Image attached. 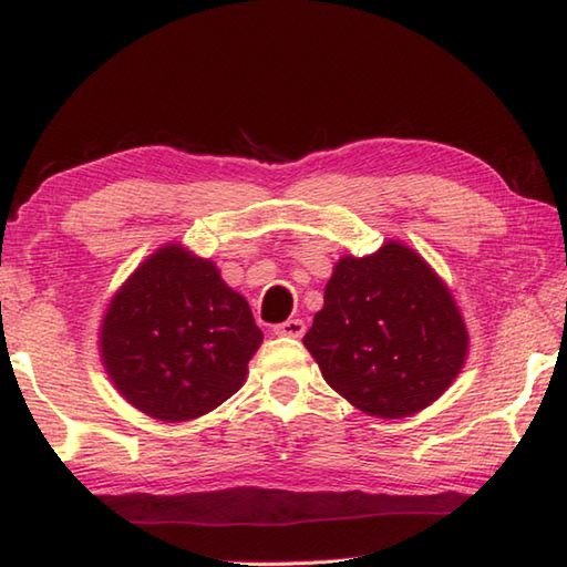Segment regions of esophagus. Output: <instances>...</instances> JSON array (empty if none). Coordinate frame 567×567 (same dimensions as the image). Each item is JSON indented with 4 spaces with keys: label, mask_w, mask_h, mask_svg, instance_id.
<instances>
[{
    "label": "esophagus",
    "mask_w": 567,
    "mask_h": 567,
    "mask_svg": "<svg viewBox=\"0 0 567 567\" xmlns=\"http://www.w3.org/2000/svg\"><path fill=\"white\" fill-rule=\"evenodd\" d=\"M305 331H307V323L302 319H287L272 329L275 336H290V339H302Z\"/></svg>",
    "instance_id": "obj_1"
}]
</instances>
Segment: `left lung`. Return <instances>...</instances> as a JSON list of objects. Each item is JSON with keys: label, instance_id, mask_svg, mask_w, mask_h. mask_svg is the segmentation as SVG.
I'll return each mask as SVG.
<instances>
[{"label": "left lung", "instance_id": "obj_1", "mask_svg": "<svg viewBox=\"0 0 567 567\" xmlns=\"http://www.w3.org/2000/svg\"><path fill=\"white\" fill-rule=\"evenodd\" d=\"M305 346L323 380L360 412L402 419L451 388L467 329L426 260L388 240L372 256L336 262Z\"/></svg>", "mask_w": 567, "mask_h": 567}]
</instances>
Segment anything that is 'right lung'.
I'll return each mask as SVG.
<instances>
[{
	"label": "right lung",
	"instance_id": "add662e5",
	"mask_svg": "<svg viewBox=\"0 0 567 567\" xmlns=\"http://www.w3.org/2000/svg\"><path fill=\"white\" fill-rule=\"evenodd\" d=\"M262 331L216 265L171 244L136 268L102 321L106 375L128 404L161 421H189L246 380Z\"/></svg>",
	"mask_w": 567,
	"mask_h": 567
}]
</instances>
